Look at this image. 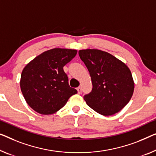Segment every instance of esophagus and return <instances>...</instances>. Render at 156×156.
Masks as SVG:
<instances>
[{"label": "esophagus", "mask_w": 156, "mask_h": 156, "mask_svg": "<svg viewBox=\"0 0 156 156\" xmlns=\"http://www.w3.org/2000/svg\"><path fill=\"white\" fill-rule=\"evenodd\" d=\"M77 90H78V93L79 94L82 93V89H81L80 87H78L77 88Z\"/></svg>", "instance_id": "1"}]
</instances>
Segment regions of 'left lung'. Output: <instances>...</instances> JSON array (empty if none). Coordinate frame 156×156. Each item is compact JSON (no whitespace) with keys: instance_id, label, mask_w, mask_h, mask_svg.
<instances>
[{"instance_id":"8db88e82","label":"left lung","mask_w":156,"mask_h":156,"mask_svg":"<svg viewBox=\"0 0 156 156\" xmlns=\"http://www.w3.org/2000/svg\"><path fill=\"white\" fill-rule=\"evenodd\" d=\"M81 60L90 72L92 90L84 99L99 114L111 115L127 105L134 92V83L127 65L114 56L96 49L80 50Z\"/></svg>"}]
</instances>
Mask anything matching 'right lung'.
I'll return each instance as SVG.
<instances>
[{"mask_svg": "<svg viewBox=\"0 0 156 156\" xmlns=\"http://www.w3.org/2000/svg\"><path fill=\"white\" fill-rule=\"evenodd\" d=\"M76 54V50L51 49L35 57L23 69L21 90L27 103L37 113L53 114L78 92L69 86L63 69Z\"/></svg>", "mask_w": 156, "mask_h": 156, "instance_id": "1", "label": "right lung"}]
</instances>
